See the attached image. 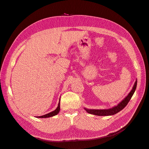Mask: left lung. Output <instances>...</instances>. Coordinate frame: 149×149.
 Instances as JSON below:
<instances>
[{
  "label": "left lung",
  "instance_id": "left-lung-1",
  "mask_svg": "<svg viewBox=\"0 0 149 149\" xmlns=\"http://www.w3.org/2000/svg\"><path fill=\"white\" fill-rule=\"evenodd\" d=\"M137 81L136 80V81L134 83L132 89L130 91V92L129 93L128 95L126 96L119 104H118V105L113 107L112 108H111V109H88L86 108H84V109L89 114L100 116H112V115L117 114L121 110H123L124 108L127 106L128 102L130 100V99H131V97H132L135 91H136V87H137Z\"/></svg>",
  "mask_w": 149,
  "mask_h": 149
}]
</instances>
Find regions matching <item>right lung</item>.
Masks as SVG:
<instances>
[{
  "label": "right lung",
  "mask_w": 149,
  "mask_h": 149,
  "mask_svg": "<svg viewBox=\"0 0 149 149\" xmlns=\"http://www.w3.org/2000/svg\"><path fill=\"white\" fill-rule=\"evenodd\" d=\"M60 102H59V103H58L57 108L55 111L49 112V113H48L47 114H45L43 116H37V118H49V117H53L54 116H56V114H58V113H59L60 110Z\"/></svg>",
  "instance_id": "add662e5"
}]
</instances>
